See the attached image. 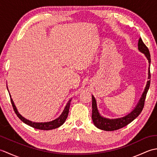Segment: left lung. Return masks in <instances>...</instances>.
<instances>
[{
    "label": "left lung",
    "instance_id": "left-lung-1",
    "mask_svg": "<svg viewBox=\"0 0 157 157\" xmlns=\"http://www.w3.org/2000/svg\"><path fill=\"white\" fill-rule=\"evenodd\" d=\"M138 50L141 52L144 53L146 57L147 58L149 66L151 64V55H150L149 50L147 48L144 43L143 42L141 38H140L138 40ZM148 79L149 80L147 82L146 88L144 89V91L141 96L140 99L138 102V103L136 105V107L133 111L123 117L117 118V119H108L105 118L104 117L101 116L100 115L98 112V110L97 109V105H96V101L94 96H92V119L93 123H94V125L96 128L105 130V131H114L119 129H121L123 127L128 125L129 123L137 117L140 114L144 106V102L146 99V94H147L148 90L150 87V84H151V72H150V68H148Z\"/></svg>",
    "mask_w": 157,
    "mask_h": 157
}]
</instances>
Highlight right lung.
<instances>
[{
    "label": "right lung",
    "mask_w": 157,
    "mask_h": 157,
    "mask_svg": "<svg viewBox=\"0 0 157 157\" xmlns=\"http://www.w3.org/2000/svg\"><path fill=\"white\" fill-rule=\"evenodd\" d=\"M8 91H9V90H8ZM9 96H10V98H11V101L13 108V109H14V111L16 113L17 116L18 117L21 119L23 123H25V124L31 126V127H32V128H34L35 129H41V130H51V129L57 128H59V127L62 125L63 123H64V122L65 121V120L68 116L69 110V107H70V103H71V98L68 101V102L67 103V105L65 106L64 110H63L62 114L60 115L58 118H56L55 120H52V121H49V122L36 123V122H33V121H29V120L24 118L23 116L20 115L19 112L17 111V109L16 106L14 104V102H13V101L11 98V95H10V94H9Z\"/></svg>",
    "instance_id": "obj_1"
}]
</instances>
